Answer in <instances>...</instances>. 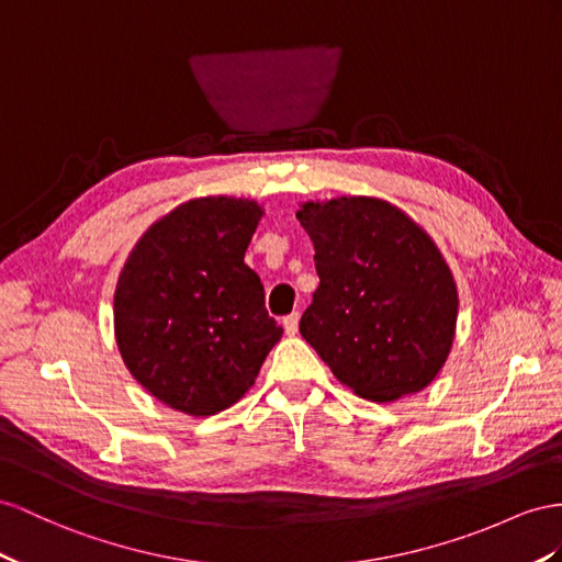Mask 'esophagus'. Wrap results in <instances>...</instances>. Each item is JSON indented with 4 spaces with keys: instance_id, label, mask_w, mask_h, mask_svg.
<instances>
[{
    "instance_id": "34e87169",
    "label": "esophagus",
    "mask_w": 562,
    "mask_h": 562,
    "mask_svg": "<svg viewBox=\"0 0 562 562\" xmlns=\"http://www.w3.org/2000/svg\"><path fill=\"white\" fill-rule=\"evenodd\" d=\"M282 325H284V333L286 335H296L299 333V313L286 315V318L282 321Z\"/></svg>"
}]
</instances>
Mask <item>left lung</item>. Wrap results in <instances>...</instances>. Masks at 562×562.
I'll list each match as a JSON object with an SVG mask.
<instances>
[{
  "label": "left lung",
  "instance_id": "obj_1",
  "mask_svg": "<svg viewBox=\"0 0 562 562\" xmlns=\"http://www.w3.org/2000/svg\"><path fill=\"white\" fill-rule=\"evenodd\" d=\"M296 218L321 278L301 337L361 398L423 392L451 353L458 321V286L435 239L378 196L304 201Z\"/></svg>",
  "mask_w": 562,
  "mask_h": 562
}]
</instances>
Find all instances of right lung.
<instances>
[{
	"instance_id": "add662e5",
	"label": "right lung",
	"mask_w": 562,
	"mask_h": 562,
	"mask_svg": "<svg viewBox=\"0 0 562 562\" xmlns=\"http://www.w3.org/2000/svg\"><path fill=\"white\" fill-rule=\"evenodd\" d=\"M263 206L196 196L149 225L119 276L113 335L125 368L161 404L215 415L247 394L282 337L244 251Z\"/></svg>"
}]
</instances>
